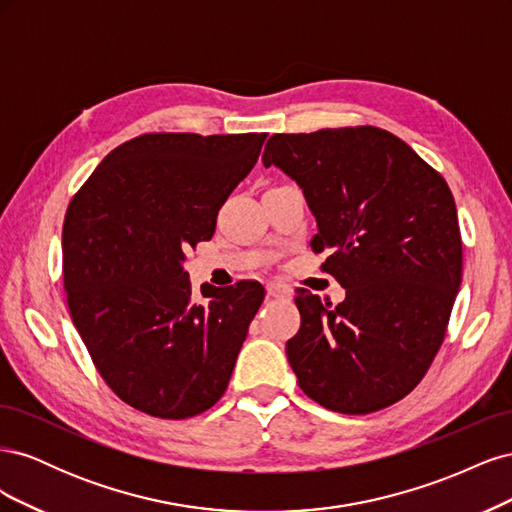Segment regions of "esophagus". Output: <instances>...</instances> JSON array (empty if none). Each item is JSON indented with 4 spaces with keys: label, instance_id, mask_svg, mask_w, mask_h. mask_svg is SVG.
<instances>
[{
    "label": "esophagus",
    "instance_id": "1",
    "mask_svg": "<svg viewBox=\"0 0 512 512\" xmlns=\"http://www.w3.org/2000/svg\"><path fill=\"white\" fill-rule=\"evenodd\" d=\"M267 294L269 297H273V299H288L290 297V288L288 286H284V284H269L267 286Z\"/></svg>",
    "mask_w": 512,
    "mask_h": 512
}]
</instances>
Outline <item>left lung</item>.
I'll return each mask as SVG.
<instances>
[{
    "label": "left lung",
    "instance_id": "8db88e82",
    "mask_svg": "<svg viewBox=\"0 0 512 512\" xmlns=\"http://www.w3.org/2000/svg\"><path fill=\"white\" fill-rule=\"evenodd\" d=\"M301 185L320 269L346 299L297 288L301 327L286 342L297 382L342 414L393 406L423 380L444 342L461 284L455 198L418 153L376 126L273 134L262 156Z\"/></svg>",
    "mask_w": 512,
    "mask_h": 512
}]
</instances>
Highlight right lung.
Instances as JSON below:
<instances>
[{
    "label": "right lung",
    "mask_w": 512,
    "mask_h": 512,
    "mask_svg": "<svg viewBox=\"0 0 512 512\" xmlns=\"http://www.w3.org/2000/svg\"><path fill=\"white\" fill-rule=\"evenodd\" d=\"M265 132H149L115 147L70 200L61 258L76 331L111 391L181 421L218 401L265 299L258 282L192 297L185 252L209 241Z\"/></svg>",
    "instance_id": "add662e5"
}]
</instances>
